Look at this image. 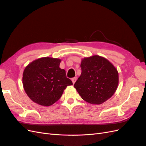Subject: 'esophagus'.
Listing matches in <instances>:
<instances>
[{
	"mask_svg": "<svg viewBox=\"0 0 146 146\" xmlns=\"http://www.w3.org/2000/svg\"><path fill=\"white\" fill-rule=\"evenodd\" d=\"M76 80H77V78H76V77H74V78H72V82H73V84H74V83H75V82H76Z\"/></svg>",
	"mask_w": 146,
	"mask_h": 146,
	"instance_id": "1",
	"label": "esophagus"
}]
</instances>
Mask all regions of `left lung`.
I'll return each instance as SVG.
<instances>
[{"label":"left lung","mask_w":146,"mask_h":146,"mask_svg":"<svg viewBox=\"0 0 146 146\" xmlns=\"http://www.w3.org/2000/svg\"><path fill=\"white\" fill-rule=\"evenodd\" d=\"M81 74L74 84L85 101L99 105L110 99L118 88L117 69L106 58L94 55L81 62Z\"/></svg>","instance_id":"left-lung-1"}]
</instances>
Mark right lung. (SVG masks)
Masks as SVG:
<instances>
[{
  "label": "right lung",
  "mask_w": 146,
  "mask_h": 146,
  "mask_svg": "<svg viewBox=\"0 0 146 146\" xmlns=\"http://www.w3.org/2000/svg\"><path fill=\"white\" fill-rule=\"evenodd\" d=\"M61 60L42 57L33 61L23 71V86L33 102L42 106H50L61 98L64 89L73 84L66 78L64 69L60 68Z\"/></svg>",
  "instance_id": "right-lung-1"
}]
</instances>
